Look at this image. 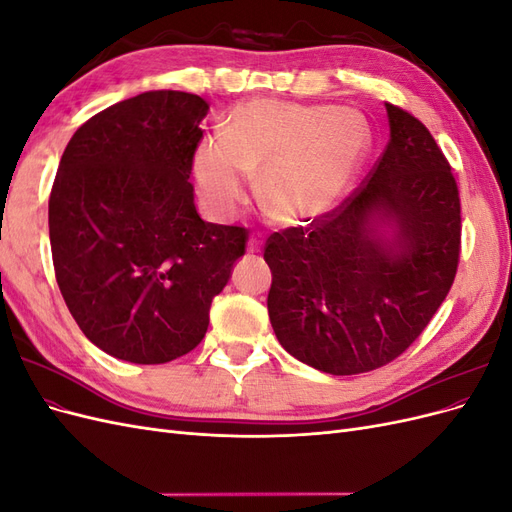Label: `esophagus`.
<instances>
[{"instance_id":"1","label":"esophagus","mask_w":512,"mask_h":512,"mask_svg":"<svg viewBox=\"0 0 512 512\" xmlns=\"http://www.w3.org/2000/svg\"><path fill=\"white\" fill-rule=\"evenodd\" d=\"M262 243H265V237H262L260 232H254V235L250 237V241H247V252L258 254L262 250Z\"/></svg>"}]
</instances>
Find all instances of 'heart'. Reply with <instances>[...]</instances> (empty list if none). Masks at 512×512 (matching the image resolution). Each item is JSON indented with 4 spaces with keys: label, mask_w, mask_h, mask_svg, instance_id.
<instances>
[{
    "label": "heart",
    "mask_w": 512,
    "mask_h": 512,
    "mask_svg": "<svg viewBox=\"0 0 512 512\" xmlns=\"http://www.w3.org/2000/svg\"><path fill=\"white\" fill-rule=\"evenodd\" d=\"M371 151L369 121L354 108L256 98L232 108L222 134L198 143L192 173L215 218L260 198L284 224H309L348 196Z\"/></svg>",
    "instance_id": "b5f03b06"
}]
</instances>
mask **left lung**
I'll return each instance as SVG.
<instances>
[{
    "mask_svg": "<svg viewBox=\"0 0 512 512\" xmlns=\"http://www.w3.org/2000/svg\"><path fill=\"white\" fill-rule=\"evenodd\" d=\"M391 138L365 181L307 226L273 232L269 318L286 352L324 374L354 376L404 354L455 282L461 203L431 132L386 104ZM391 223L382 240L373 220Z\"/></svg>",
    "mask_w": 512,
    "mask_h": 512,
    "instance_id": "8db88e82",
    "label": "left lung"
}]
</instances>
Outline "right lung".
<instances>
[{
  "instance_id": "right-lung-1",
  "label": "right lung",
  "mask_w": 512,
  "mask_h": 512,
  "mask_svg": "<svg viewBox=\"0 0 512 512\" xmlns=\"http://www.w3.org/2000/svg\"><path fill=\"white\" fill-rule=\"evenodd\" d=\"M209 104L145 91L87 119L49 198L55 277L72 318L106 354L160 365L194 350L247 228L200 220L194 151Z\"/></svg>"
}]
</instances>
